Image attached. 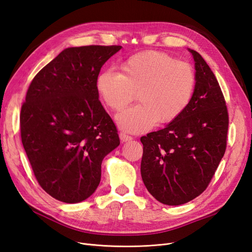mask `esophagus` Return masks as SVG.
<instances>
[{
  "label": "esophagus",
  "mask_w": 252,
  "mask_h": 252,
  "mask_svg": "<svg viewBox=\"0 0 252 252\" xmlns=\"http://www.w3.org/2000/svg\"><path fill=\"white\" fill-rule=\"evenodd\" d=\"M120 138H121V141H122V142H128V141L132 140L131 136H129L126 133H123V132L120 133Z\"/></svg>",
  "instance_id": "34e87169"
}]
</instances>
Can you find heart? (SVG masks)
<instances>
[{
	"label": "heart",
	"mask_w": 252,
	"mask_h": 252,
	"mask_svg": "<svg viewBox=\"0 0 252 252\" xmlns=\"http://www.w3.org/2000/svg\"><path fill=\"white\" fill-rule=\"evenodd\" d=\"M122 72L106 68L97 79L98 93L110 108L122 109L138 91L141 104L121 111L116 121L130 133L148 131L159 121L171 122L193 98L196 74L193 66L164 53L144 52L129 57Z\"/></svg>",
	"instance_id": "b5f03b06"
}]
</instances>
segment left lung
Masks as SVG:
<instances>
[{
  "label": "left lung",
  "instance_id": "left-lung-1",
  "mask_svg": "<svg viewBox=\"0 0 252 252\" xmlns=\"http://www.w3.org/2000/svg\"><path fill=\"white\" fill-rule=\"evenodd\" d=\"M196 86L182 114L141 137V174L148 192L167 205L187 203L204 192L226 149L228 112L220 85L198 52Z\"/></svg>",
  "mask_w": 252,
  "mask_h": 252
}]
</instances>
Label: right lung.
<instances>
[{"label": "right lung", "instance_id": "right-lung-1", "mask_svg": "<svg viewBox=\"0 0 252 252\" xmlns=\"http://www.w3.org/2000/svg\"><path fill=\"white\" fill-rule=\"evenodd\" d=\"M121 46L64 49L36 74L21 110V137L39 186L78 203L94 193L103 158L120 145L99 100L102 65Z\"/></svg>", "mask_w": 252, "mask_h": 252}]
</instances>
